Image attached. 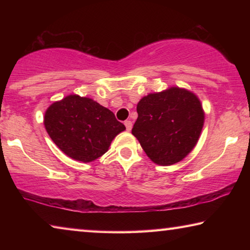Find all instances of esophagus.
<instances>
[{
	"instance_id": "34e87169",
	"label": "esophagus",
	"mask_w": 250,
	"mask_h": 250,
	"mask_svg": "<svg viewBox=\"0 0 250 250\" xmlns=\"http://www.w3.org/2000/svg\"><path fill=\"white\" fill-rule=\"evenodd\" d=\"M125 125L126 131H130L131 129H132V122H131L130 120L125 121Z\"/></svg>"
}]
</instances>
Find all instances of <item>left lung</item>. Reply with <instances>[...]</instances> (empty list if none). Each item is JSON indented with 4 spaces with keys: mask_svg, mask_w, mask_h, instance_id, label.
Returning <instances> with one entry per match:
<instances>
[{
    "mask_svg": "<svg viewBox=\"0 0 250 250\" xmlns=\"http://www.w3.org/2000/svg\"><path fill=\"white\" fill-rule=\"evenodd\" d=\"M137 112L132 134L159 166L180 162L194 149L205 118L197 96L179 87L143 97Z\"/></svg>",
    "mask_w": 250,
    "mask_h": 250,
    "instance_id": "left-lung-1",
    "label": "left lung"
}]
</instances>
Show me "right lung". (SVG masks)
Instances as JSON below:
<instances>
[{"label":"right lung","mask_w":250,"mask_h":250,"mask_svg":"<svg viewBox=\"0 0 250 250\" xmlns=\"http://www.w3.org/2000/svg\"><path fill=\"white\" fill-rule=\"evenodd\" d=\"M49 137L66 155L83 163L108 151L124 124L109 109L87 97L69 95L49 105L44 117Z\"/></svg>","instance_id":"right-lung-1"}]
</instances>
